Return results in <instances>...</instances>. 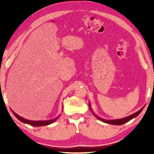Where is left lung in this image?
I'll use <instances>...</instances> for the list:
<instances>
[{
  "instance_id": "8db88e82",
  "label": "left lung",
  "mask_w": 154,
  "mask_h": 154,
  "mask_svg": "<svg viewBox=\"0 0 154 154\" xmlns=\"http://www.w3.org/2000/svg\"><path fill=\"white\" fill-rule=\"evenodd\" d=\"M89 107H90V111H92V113H93L94 116L96 118H97L98 119H99V120L102 121L103 122H105V123H106V124H112V125H118V126H119V125H122L124 124L125 123H126V122H129L130 120H131L132 119H133L134 118H136L137 116H139V115L140 114V112H141L143 111V109H144V106L143 107H142L141 109H140L139 111H138L137 112H136V113H134L133 114L130 115V116H128V117H126V118H122V119H110V120H108V119H103L101 118H99L98 116H96V115L94 113V111L92 110V107H91V105H90V103H89Z\"/></svg>"
}]
</instances>
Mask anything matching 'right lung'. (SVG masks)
<instances>
[{
  "instance_id": "1",
  "label": "right lung",
  "mask_w": 154,
  "mask_h": 154,
  "mask_svg": "<svg viewBox=\"0 0 154 154\" xmlns=\"http://www.w3.org/2000/svg\"><path fill=\"white\" fill-rule=\"evenodd\" d=\"M13 114L16 117V118L19 119L20 122H23L24 124H29L30 126H47V125H49L52 123H54V122H56L57 119H58L60 116L58 117H56V118L52 119H49V120H41V121H32V120H29V119H26L22 117H21L20 116H18L17 113H15V112L11 110Z\"/></svg>"
}]
</instances>
